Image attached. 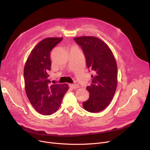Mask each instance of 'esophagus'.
Instances as JSON below:
<instances>
[{"label": "esophagus", "mask_w": 150, "mask_h": 150, "mask_svg": "<svg viewBox=\"0 0 150 150\" xmlns=\"http://www.w3.org/2000/svg\"><path fill=\"white\" fill-rule=\"evenodd\" d=\"M69 86H70V88H72V89H76V88H79V86H78V85H77L76 84H70L69 85Z\"/></svg>", "instance_id": "34e87169"}]
</instances>
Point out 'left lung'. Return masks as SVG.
<instances>
[{
  "mask_svg": "<svg viewBox=\"0 0 150 150\" xmlns=\"http://www.w3.org/2000/svg\"><path fill=\"white\" fill-rule=\"evenodd\" d=\"M81 47L86 65L93 72L91 86L86 89L89 99L83 103L85 110L92 113L105 109L112 100L117 85V67L112 52L106 44L93 36L74 38Z\"/></svg>",
  "mask_w": 150,
  "mask_h": 150,
  "instance_id": "8db88e82",
  "label": "left lung"
}]
</instances>
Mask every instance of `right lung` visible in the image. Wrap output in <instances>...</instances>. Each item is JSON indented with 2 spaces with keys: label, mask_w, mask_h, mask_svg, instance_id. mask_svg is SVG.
Listing matches in <instances>:
<instances>
[{
  "label": "right lung",
  "mask_w": 150,
  "mask_h": 150,
  "mask_svg": "<svg viewBox=\"0 0 150 150\" xmlns=\"http://www.w3.org/2000/svg\"><path fill=\"white\" fill-rule=\"evenodd\" d=\"M62 38H48L39 42L31 52L23 70L27 96L39 113L49 115L59 108L64 94L69 89L66 84H51V50Z\"/></svg>",
  "instance_id": "add662e5"
}]
</instances>
